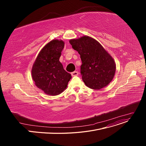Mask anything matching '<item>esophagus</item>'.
Listing matches in <instances>:
<instances>
[{
  "label": "esophagus",
  "mask_w": 146,
  "mask_h": 146,
  "mask_svg": "<svg viewBox=\"0 0 146 146\" xmlns=\"http://www.w3.org/2000/svg\"><path fill=\"white\" fill-rule=\"evenodd\" d=\"M71 74H72V76H78L79 73H78V72L74 71V72H72Z\"/></svg>",
  "instance_id": "1"
}]
</instances>
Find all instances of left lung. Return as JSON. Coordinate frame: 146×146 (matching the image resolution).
<instances>
[{"label":"left lung","mask_w":146,"mask_h":146,"mask_svg":"<svg viewBox=\"0 0 146 146\" xmlns=\"http://www.w3.org/2000/svg\"><path fill=\"white\" fill-rule=\"evenodd\" d=\"M69 42L80 56V73L85 85L92 89H101L108 85L114 77L116 64L101 44L88 36Z\"/></svg>","instance_id":"8db88e82"}]
</instances>
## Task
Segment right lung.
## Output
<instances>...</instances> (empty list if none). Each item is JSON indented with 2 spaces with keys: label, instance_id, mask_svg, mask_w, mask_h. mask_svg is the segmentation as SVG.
Masks as SVG:
<instances>
[{
  "label": "right lung",
  "instance_id": "1",
  "mask_svg": "<svg viewBox=\"0 0 146 146\" xmlns=\"http://www.w3.org/2000/svg\"><path fill=\"white\" fill-rule=\"evenodd\" d=\"M64 42L53 40L42 48L32 68V78L35 85L49 95L62 93L72 78L60 61Z\"/></svg>",
  "mask_w": 146,
  "mask_h": 146
}]
</instances>
